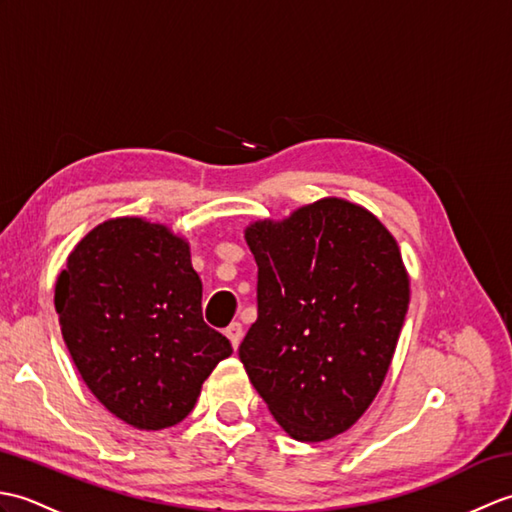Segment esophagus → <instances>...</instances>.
<instances>
[{
	"instance_id": "34e87169",
	"label": "esophagus",
	"mask_w": 512,
	"mask_h": 512,
	"mask_svg": "<svg viewBox=\"0 0 512 512\" xmlns=\"http://www.w3.org/2000/svg\"><path fill=\"white\" fill-rule=\"evenodd\" d=\"M224 332H226V336H228V341H231V345L237 350V345L242 343V334H244V332H242V323L233 321Z\"/></svg>"
}]
</instances>
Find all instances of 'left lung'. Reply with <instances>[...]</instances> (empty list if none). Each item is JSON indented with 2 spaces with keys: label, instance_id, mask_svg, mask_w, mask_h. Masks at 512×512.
I'll return each mask as SVG.
<instances>
[{
  "label": "left lung",
  "instance_id": "1",
  "mask_svg": "<svg viewBox=\"0 0 512 512\" xmlns=\"http://www.w3.org/2000/svg\"><path fill=\"white\" fill-rule=\"evenodd\" d=\"M257 321L239 345L250 383L290 438L347 431L387 376L409 308L394 235L341 198L246 228Z\"/></svg>",
  "mask_w": 512,
  "mask_h": 512
}]
</instances>
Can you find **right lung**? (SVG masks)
<instances>
[{"mask_svg": "<svg viewBox=\"0 0 512 512\" xmlns=\"http://www.w3.org/2000/svg\"><path fill=\"white\" fill-rule=\"evenodd\" d=\"M54 308L85 385L143 431L187 418L204 380L233 354L202 319L189 242L143 217L107 220L74 246Z\"/></svg>", "mask_w": 512, "mask_h": 512, "instance_id": "1", "label": "right lung"}]
</instances>
